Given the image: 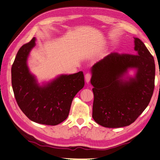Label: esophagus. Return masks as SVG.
<instances>
[{"label": "esophagus", "instance_id": "34e87169", "mask_svg": "<svg viewBox=\"0 0 160 160\" xmlns=\"http://www.w3.org/2000/svg\"><path fill=\"white\" fill-rule=\"evenodd\" d=\"M91 73H87L86 75H85V81H86L87 83H88L89 81L91 80Z\"/></svg>", "mask_w": 160, "mask_h": 160}]
</instances>
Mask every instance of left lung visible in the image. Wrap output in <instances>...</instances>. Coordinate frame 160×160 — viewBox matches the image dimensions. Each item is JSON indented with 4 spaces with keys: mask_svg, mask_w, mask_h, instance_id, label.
Here are the masks:
<instances>
[{
    "mask_svg": "<svg viewBox=\"0 0 160 160\" xmlns=\"http://www.w3.org/2000/svg\"><path fill=\"white\" fill-rule=\"evenodd\" d=\"M136 55L111 53L92 67V118L105 128H117L134 122L149 103L155 87L153 56L134 38ZM135 70L133 77H129Z\"/></svg>",
    "mask_w": 160,
    "mask_h": 160,
    "instance_id": "left-lung-1",
    "label": "left lung"
}]
</instances>
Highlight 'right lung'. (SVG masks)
<instances>
[{
    "mask_svg": "<svg viewBox=\"0 0 160 160\" xmlns=\"http://www.w3.org/2000/svg\"><path fill=\"white\" fill-rule=\"evenodd\" d=\"M35 41L33 38L22 46L13 63L12 84L15 98L30 120L40 124L57 125L68 118L73 98L84 87V74L82 72L62 74L40 85L27 64Z\"/></svg>",
    "mask_w": 160,
    "mask_h": 160,
    "instance_id": "right-lung-1",
    "label": "right lung"
}]
</instances>
